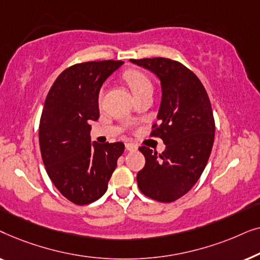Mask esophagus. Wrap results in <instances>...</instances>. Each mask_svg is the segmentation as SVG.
Segmentation results:
<instances>
[{"instance_id": "obj_1", "label": "esophagus", "mask_w": 260, "mask_h": 260, "mask_svg": "<svg viewBox=\"0 0 260 260\" xmlns=\"http://www.w3.org/2000/svg\"><path fill=\"white\" fill-rule=\"evenodd\" d=\"M125 149L129 151H135L137 149V147L133 143H125Z\"/></svg>"}]
</instances>
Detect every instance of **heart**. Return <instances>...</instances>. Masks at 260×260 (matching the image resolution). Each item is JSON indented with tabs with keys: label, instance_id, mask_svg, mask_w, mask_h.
<instances>
[{
	"label": "heart",
	"instance_id": "heart-1",
	"mask_svg": "<svg viewBox=\"0 0 260 260\" xmlns=\"http://www.w3.org/2000/svg\"><path fill=\"white\" fill-rule=\"evenodd\" d=\"M124 79L129 85V87L133 91L135 97L140 95L147 91H152V84L150 79L145 73L140 70H127L124 73ZM103 98V90L99 91L98 93V102L101 103Z\"/></svg>",
	"mask_w": 260,
	"mask_h": 260
}]
</instances>
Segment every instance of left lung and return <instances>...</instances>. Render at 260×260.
I'll return each instance as SVG.
<instances>
[{
	"label": "left lung",
	"instance_id": "left-lung-1",
	"mask_svg": "<svg viewBox=\"0 0 260 260\" xmlns=\"http://www.w3.org/2000/svg\"><path fill=\"white\" fill-rule=\"evenodd\" d=\"M131 62L161 81L158 124L152 125L150 136L166 144L162 154L140 147L145 166L137 173L138 188L152 200L173 202L191 189L208 162L215 133L211 102L200 79L179 61L144 58Z\"/></svg>",
	"mask_w": 260,
	"mask_h": 260
}]
</instances>
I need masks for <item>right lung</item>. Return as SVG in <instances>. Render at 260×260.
<instances>
[{"label": "right lung", "instance_id": "right-lung-1", "mask_svg": "<svg viewBox=\"0 0 260 260\" xmlns=\"http://www.w3.org/2000/svg\"><path fill=\"white\" fill-rule=\"evenodd\" d=\"M120 60L76 63L56 78L46 97L39 125V142L49 179L73 204L83 206L102 198L122 142L91 144V120L99 118L98 93Z\"/></svg>", "mask_w": 260, "mask_h": 260}]
</instances>
